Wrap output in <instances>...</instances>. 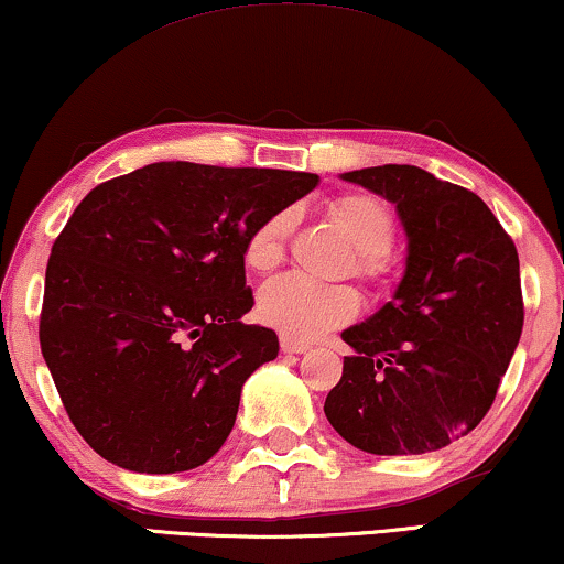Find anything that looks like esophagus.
I'll use <instances>...</instances> for the list:
<instances>
[{"label":"esophagus","mask_w":564,"mask_h":564,"mask_svg":"<svg viewBox=\"0 0 564 564\" xmlns=\"http://www.w3.org/2000/svg\"><path fill=\"white\" fill-rule=\"evenodd\" d=\"M280 345H282V352H305V350H311V345L308 343H301V339H293V337H284L282 335V339H280Z\"/></svg>","instance_id":"esophagus-1"}]
</instances>
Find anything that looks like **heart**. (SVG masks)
Listing matches in <instances>:
<instances>
[{
	"instance_id": "1",
	"label": "heart",
	"mask_w": 564,
	"mask_h": 564,
	"mask_svg": "<svg viewBox=\"0 0 564 564\" xmlns=\"http://www.w3.org/2000/svg\"><path fill=\"white\" fill-rule=\"evenodd\" d=\"M358 250L356 271L368 282L387 274V250L394 240V219L387 204L371 193H343L326 206ZM293 214L274 212L248 232L242 261L253 271H271L282 261ZM360 295L347 284H316L305 276L284 274L267 282L259 293L256 314L271 329L293 339H314L356 318Z\"/></svg>"
}]
</instances>
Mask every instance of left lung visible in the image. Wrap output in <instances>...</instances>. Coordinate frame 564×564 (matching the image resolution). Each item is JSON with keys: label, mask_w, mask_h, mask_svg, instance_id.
<instances>
[{"label": "left lung", "mask_w": 564, "mask_h": 564, "mask_svg": "<svg viewBox=\"0 0 564 564\" xmlns=\"http://www.w3.org/2000/svg\"><path fill=\"white\" fill-rule=\"evenodd\" d=\"M343 180L394 204L408 256L392 301L343 332L352 356L324 413L371 455L442 449L489 413L520 343L516 242L476 193L421 166H366Z\"/></svg>", "instance_id": "left-lung-1"}]
</instances>
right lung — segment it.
I'll return each instance as SVG.
<instances>
[{
    "instance_id": "1",
    "label": "right lung",
    "mask_w": 564,
    "mask_h": 564,
    "mask_svg": "<svg viewBox=\"0 0 564 564\" xmlns=\"http://www.w3.org/2000/svg\"><path fill=\"white\" fill-rule=\"evenodd\" d=\"M318 175L156 162L96 185L46 263L41 352L104 460L180 474L219 452L242 384L280 352L253 308L248 232Z\"/></svg>"
}]
</instances>
